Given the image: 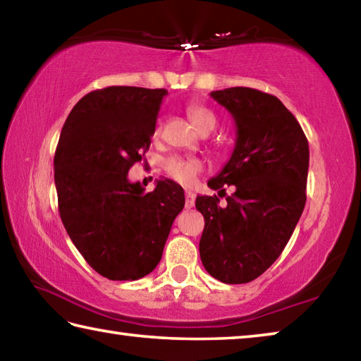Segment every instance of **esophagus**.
<instances>
[{
  "instance_id": "esophagus-1",
  "label": "esophagus",
  "mask_w": 361,
  "mask_h": 361,
  "mask_svg": "<svg viewBox=\"0 0 361 361\" xmlns=\"http://www.w3.org/2000/svg\"><path fill=\"white\" fill-rule=\"evenodd\" d=\"M185 195H186V200H185V205H186V209H192L194 207V202H195V194L192 192V191H188L185 192Z\"/></svg>"
}]
</instances>
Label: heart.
<instances>
[{
	"label": "heart",
	"instance_id": "heart-1",
	"mask_svg": "<svg viewBox=\"0 0 361 361\" xmlns=\"http://www.w3.org/2000/svg\"><path fill=\"white\" fill-rule=\"evenodd\" d=\"M188 116L191 118L192 124L195 126L200 133L207 130H213L216 126V118L210 109L199 105L188 106ZM161 132V127H156V135ZM202 161L195 157H181V156H170L164 162V169H166L167 175L175 181L181 183V185H191L195 180V176L202 170Z\"/></svg>",
	"mask_w": 361,
	"mask_h": 361
}]
</instances>
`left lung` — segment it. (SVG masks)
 <instances>
[{"mask_svg": "<svg viewBox=\"0 0 361 361\" xmlns=\"http://www.w3.org/2000/svg\"><path fill=\"white\" fill-rule=\"evenodd\" d=\"M235 122V146L221 172L209 180L218 195H197L205 228L199 242L205 271L223 283H247L272 266L305 205L309 143L277 97L250 87L212 92Z\"/></svg>", "mask_w": 361, "mask_h": 361, "instance_id": "1", "label": "left lung"}]
</instances>
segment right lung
<instances>
[{"instance_id":"right-lung-1","label":"right lung","mask_w":361,"mask_h":361,"mask_svg":"<svg viewBox=\"0 0 361 361\" xmlns=\"http://www.w3.org/2000/svg\"><path fill=\"white\" fill-rule=\"evenodd\" d=\"M166 89L111 85L84 95L60 133L54 180L62 223L89 266L109 280H137L162 258L183 188L159 180L146 192L127 178L149 149Z\"/></svg>"}]
</instances>
